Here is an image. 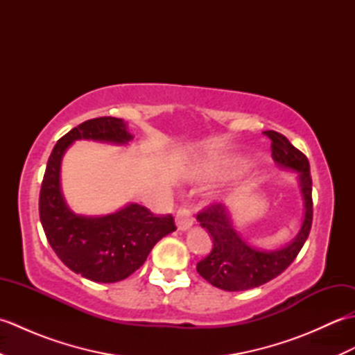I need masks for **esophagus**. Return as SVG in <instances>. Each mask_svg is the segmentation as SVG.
I'll return each instance as SVG.
<instances>
[{
    "label": "esophagus",
    "instance_id": "34e87169",
    "mask_svg": "<svg viewBox=\"0 0 355 355\" xmlns=\"http://www.w3.org/2000/svg\"><path fill=\"white\" fill-rule=\"evenodd\" d=\"M192 215L189 210L186 209H180L177 215H175V224H177V229L180 232H186L192 227Z\"/></svg>",
    "mask_w": 355,
    "mask_h": 355
}]
</instances>
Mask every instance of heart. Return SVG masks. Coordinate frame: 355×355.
<instances>
[{
    "mask_svg": "<svg viewBox=\"0 0 355 355\" xmlns=\"http://www.w3.org/2000/svg\"><path fill=\"white\" fill-rule=\"evenodd\" d=\"M224 171L223 164L215 160H201L193 163L189 171H187V177L192 180H212L218 175H221Z\"/></svg>",
    "mask_w": 355,
    "mask_h": 355,
    "instance_id": "obj_1",
    "label": "heart"
}]
</instances>
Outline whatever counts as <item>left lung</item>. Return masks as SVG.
Here are the masks:
<instances>
[{"mask_svg":"<svg viewBox=\"0 0 355 355\" xmlns=\"http://www.w3.org/2000/svg\"><path fill=\"white\" fill-rule=\"evenodd\" d=\"M271 139V157L281 169L297 172V183L304 200L300 229L288 244L263 250L248 243L236 230L232 210L214 205L201 212L197 220L212 236V252L197 263V271L209 284L224 291H245L267 284L279 276L296 259L310 235L313 223V182L308 158L294 148L288 139L276 131H266Z\"/></svg>","mask_w":355,"mask_h":355,"instance_id":"8db88e82","label":"left lung"}]
</instances>
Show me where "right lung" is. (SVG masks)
Returning <instances> with one entry per match:
<instances>
[{
  "label": "right lung",
  "instance_id": "add662e5",
  "mask_svg": "<svg viewBox=\"0 0 355 355\" xmlns=\"http://www.w3.org/2000/svg\"><path fill=\"white\" fill-rule=\"evenodd\" d=\"M134 135L123 119L99 117L73 128L53 148L45 168L40 218L49 244L67 267L93 282L123 281L143 266L163 236L175 230L172 215L155 216L137 202L108 215H79L61 189L62 158L76 140L126 146Z\"/></svg>",
  "mask_w": 355,
  "mask_h": 355
}]
</instances>
